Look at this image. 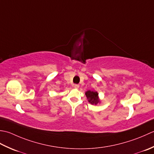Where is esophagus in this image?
<instances>
[{"label": "esophagus", "instance_id": "obj_1", "mask_svg": "<svg viewBox=\"0 0 154 154\" xmlns=\"http://www.w3.org/2000/svg\"><path fill=\"white\" fill-rule=\"evenodd\" d=\"M74 88H76V89H78V88H79L80 85H79V84H74Z\"/></svg>", "mask_w": 154, "mask_h": 154}]
</instances>
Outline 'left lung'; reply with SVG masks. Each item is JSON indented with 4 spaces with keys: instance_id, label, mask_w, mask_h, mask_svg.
<instances>
[{
    "instance_id": "left-lung-1",
    "label": "left lung",
    "mask_w": 154,
    "mask_h": 154,
    "mask_svg": "<svg viewBox=\"0 0 154 154\" xmlns=\"http://www.w3.org/2000/svg\"><path fill=\"white\" fill-rule=\"evenodd\" d=\"M98 95V94L97 93V92H92V91L90 90L87 91L86 92V96L88 100V102L92 104L96 105L99 102Z\"/></svg>"
}]
</instances>
